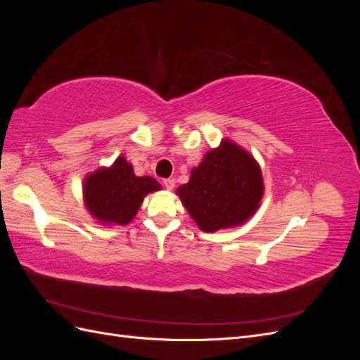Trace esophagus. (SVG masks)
<instances>
[{"label": "esophagus", "instance_id": "esophagus-1", "mask_svg": "<svg viewBox=\"0 0 360 360\" xmlns=\"http://www.w3.org/2000/svg\"><path fill=\"white\" fill-rule=\"evenodd\" d=\"M163 186H165L168 191H172L174 186H176V180H174V179H165V180H163Z\"/></svg>", "mask_w": 360, "mask_h": 360}]
</instances>
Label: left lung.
<instances>
[{"instance_id": "8db88e82", "label": "left lung", "mask_w": 360, "mask_h": 360, "mask_svg": "<svg viewBox=\"0 0 360 360\" xmlns=\"http://www.w3.org/2000/svg\"><path fill=\"white\" fill-rule=\"evenodd\" d=\"M264 183L257 160L230 139L207 151L191 171V179L177 189L183 205L200 230L245 224L259 207Z\"/></svg>"}]
</instances>
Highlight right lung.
Listing matches in <instances>:
<instances>
[{"mask_svg":"<svg viewBox=\"0 0 360 360\" xmlns=\"http://www.w3.org/2000/svg\"><path fill=\"white\" fill-rule=\"evenodd\" d=\"M160 191L148 176L138 177L134 167L120 156L110 168H99L84 180L85 207L105 225H126L134 219L147 193Z\"/></svg>","mask_w":360,"mask_h":360,"instance_id":"right-lung-1","label":"right lung"}]
</instances>
